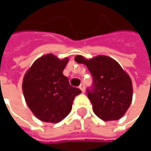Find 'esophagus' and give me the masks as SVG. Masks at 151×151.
Returning <instances> with one entry per match:
<instances>
[{"label": "esophagus", "instance_id": "34e87169", "mask_svg": "<svg viewBox=\"0 0 151 151\" xmlns=\"http://www.w3.org/2000/svg\"><path fill=\"white\" fill-rule=\"evenodd\" d=\"M79 88H80V89H81V91H82V92H84L85 91V86L83 84H81L80 85V86H79Z\"/></svg>", "mask_w": 151, "mask_h": 151}]
</instances>
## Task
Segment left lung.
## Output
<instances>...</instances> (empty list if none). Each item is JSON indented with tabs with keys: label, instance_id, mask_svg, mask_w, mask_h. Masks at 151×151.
<instances>
[{
	"label": "left lung",
	"instance_id": "left-lung-1",
	"mask_svg": "<svg viewBox=\"0 0 151 151\" xmlns=\"http://www.w3.org/2000/svg\"><path fill=\"white\" fill-rule=\"evenodd\" d=\"M75 60L89 70L93 83L86 90L93 112L104 121L121 119L132 101L133 86L129 76L110 57L98 55L91 60L77 55Z\"/></svg>",
	"mask_w": 151,
	"mask_h": 151
}]
</instances>
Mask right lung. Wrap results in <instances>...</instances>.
<instances>
[{"mask_svg":"<svg viewBox=\"0 0 151 151\" xmlns=\"http://www.w3.org/2000/svg\"><path fill=\"white\" fill-rule=\"evenodd\" d=\"M68 61L48 54L35 61L24 76L22 91L27 104L43 122L62 121L70 113L76 96L81 93L63 75Z\"/></svg>","mask_w":151,"mask_h":151,"instance_id":"right-lung-1","label":"right lung"}]
</instances>
